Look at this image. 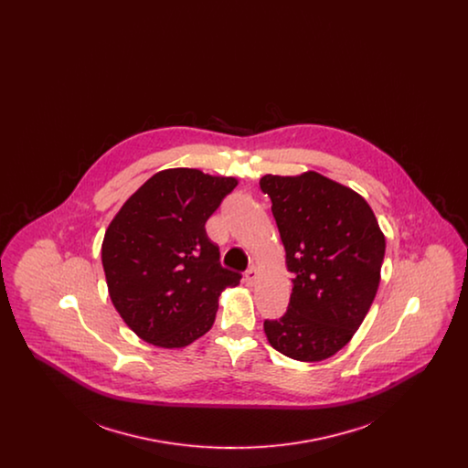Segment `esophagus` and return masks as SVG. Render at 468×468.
<instances>
[{
    "mask_svg": "<svg viewBox=\"0 0 468 468\" xmlns=\"http://www.w3.org/2000/svg\"><path fill=\"white\" fill-rule=\"evenodd\" d=\"M256 279H258V270L256 267H250L244 273V281L247 286H254L256 284Z\"/></svg>",
    "mask_w": 468,
    "mask_h": 468,
    "instance_id": "1",
    "label": "esophagus"
}]
</instances>
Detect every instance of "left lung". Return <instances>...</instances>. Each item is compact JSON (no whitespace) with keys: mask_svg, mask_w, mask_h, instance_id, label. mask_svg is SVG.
Masks as SVG:
<instances>
[{"mask_svg":"<svg viewBox=\"0 0 468 468\" xmlns=\"http://www.w3.org/2000/svg\"><path fill=\"white\" fill-rule=\"evenodd\" d=\"M260 187L294 275L288 311L265 321V335L284 356L323 361L353 338L372 307L384 233L361 195L317 172L265 176Z\"/></svg>","mask_w":468,"mask_h":468,"instance_id":"1","label":"left lung"}]
</instances>
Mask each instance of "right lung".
Masks as SVG:
<instances>
[{"label":"right lung","mask_w":468,"mask_h":468,"mask_svg":"<svg viewBox=\"0 0 468 468\" xmlns=\"http://www.w3.org/2000/svg\"><path fill=\"white\" fill-rule=\"evenodd\" d=\"M237 184L197 168L161 170L112 219L101 244L109 294L142 340L189 346L212 328L221 292L240 284L242 275L221 267L219 247L205 231Z\"/></svg>","instance_id":"obj_1"}]
</instances>
